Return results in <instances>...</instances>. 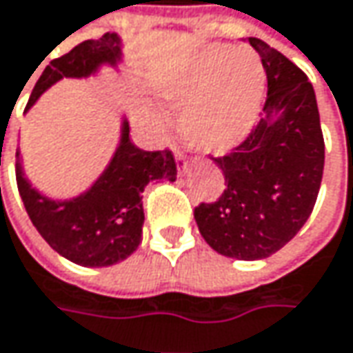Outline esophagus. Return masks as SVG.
Wrapping results in <instances>:
<instances>
[{
    "mask_svg": "<svg viewBox=\"0 0 353 353\" xmlns=\"http://www.w3.org/2000/svg\"><path fill=\"white\" fill-rule=\"evenodd\" d=\"M174 159H176V163H181V165H183V167H185L186 157H185V152H183V150L174 149Z\"/></svg>",
    "mask_w": 353,
    "mask_h": 353,
    "instance_id": "34e87169",
    "label": "esophagus"
}]
</instances>
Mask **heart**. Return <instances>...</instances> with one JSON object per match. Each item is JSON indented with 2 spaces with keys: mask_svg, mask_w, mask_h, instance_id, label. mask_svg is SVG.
Returning a JSON list of instances; mask_svg holds the SVG:
<instances>
[{
  "mask_svg": "<svg viewBox=\"0 0 353 353\" xmlns=\"http://www.w3.org/2000/svg\"><path fill=\"white\" fill-rule=\"evenodd\" d=\"M266 75L254 51L212 47L170 81L165 97L181 107L185 137L204 152L222 154L240 145L264 97Z\"/></svg>",
  "mask_w": 353,
  "mask_h": 353,
  "instance_id": "1",
  "label": "heart"
}]
</instances>
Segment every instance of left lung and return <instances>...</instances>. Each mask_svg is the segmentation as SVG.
I'll list each match as a JSON object with an SVG mask.
<instances>
[{"label": "left lung", "mask_w": 353, "mask_h": 353, "mask_svg": "<svg viewBox=\"0 0 353 353\" xmlns=\"http://www.w3.org/2000/svg\"><path fill=\"white\" fill-rule=\"evenodd\" d=\"M248 43L268 79L266 117L230 152L212 157L226 188L199 204L194 219L219 254L260 260L290 242L312 214L324 174V134L306 73L262 39Z\"/></svg>", "instance_id": "8db88e82"}]
</instances>
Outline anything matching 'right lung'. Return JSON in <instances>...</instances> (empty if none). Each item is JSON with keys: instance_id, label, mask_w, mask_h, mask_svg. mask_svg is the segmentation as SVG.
I'll use <instances>...</instances> for the list:
<instances>
[{"instance_id": "add662e5", "label": "right lung", "mask_w": 353, "mask_h": 353, "mask_svg": "<svg viewBox=\"0 0 353 353\" xmlns=\"http://www.w3.org/2000/svg\"><path fill=\"white\" fill-rule=\"evenodd\" d=\"M119 59L121 41L115 33L83 41L45 67L26 109L55 81L91 75L101 63L115 65ZM15 179L29 219L55 252L79 266H113L129 258L143 240L141 192L150 181H174L176 163L168 149H139L129 137V125L123 123L121 147L111 165L77 199L67 203L47 201L29 186L19 163L15 165Z\"/></svg>"}]
</instances>
